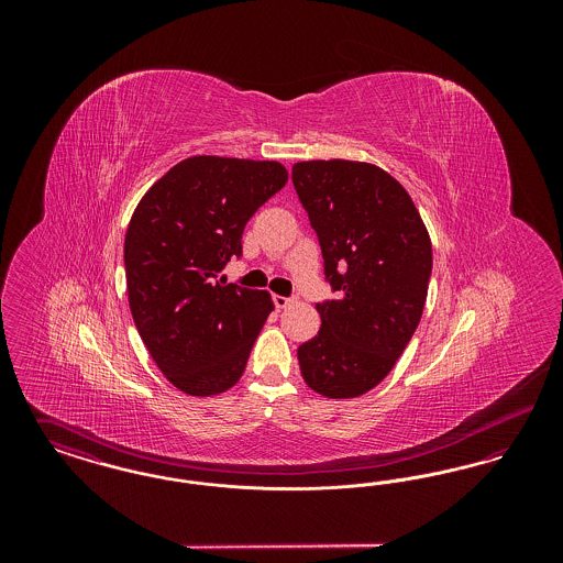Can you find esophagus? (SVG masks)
I'll list each match as a JSON object with an SVG mask.
<instances>
[{
  "instance_id": "1",
  "label": "esophagus",
  "mask_w": 563,
  "mask_h": 563,
  "mask_svg": "<svg viewBox=\"0 0 563 563\" xmlns=\"http://www.w3.org/2000/svg\"><path fill=\"white\" fill-rule=\"evenodd\" d=\"M295 297H283V295H274V306L276 308H287V306H291L294 303Z\"/></svg>"
}]
</instances>
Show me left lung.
<instances>
[{"mask_svg":"<svg viewBox=\"0 0 563 563\" xmlns=\"http://www.w3.org/2000/svg\"><path fill=\"white\" fill-rule=\"evenodd\" d=\"M291 177L340 291L317 303L321 329L297 349L299 369L322 397L354 399L390 374L422 319L429 230L407 189L369 162H297Z\"/></svg>","mask_w":563,"mask_h":563,"instance_id":"8db88e82","label":"left lung"}]
</instances>
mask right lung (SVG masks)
I'll return each instance as SVG.
<instances>
[{"label":"right lung","mask_w":563,"mask_h":563,"mask_svg":"<svg viewBox=\"0 0 563 563\" xmlns=\"http://www.w3.org/2000/svg\"><path fill=\"white\" fill-rule=\"evenodd\" d=\"M289 179L280 162L191 156L136 205L124 268L136 331L189 397L232 388L274 310L268 291L217 280L242 255L246 221Z\"/></svg>","instance_id":"obj_1"}]
</instances>
